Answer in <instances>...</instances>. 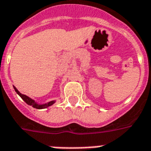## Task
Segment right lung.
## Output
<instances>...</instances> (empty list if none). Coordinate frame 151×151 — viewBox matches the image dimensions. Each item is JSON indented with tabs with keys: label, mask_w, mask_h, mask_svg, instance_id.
Instances as JSON below:
<instances>
[{
	"label": "right lung",
	"mask_w": 151,
	"mask_h": 151,
	"mask_svg": "<svg viewBox=\"0 0 151 151\" xmlns=\"http://www.w3.org/2000/svg\"><path fill=\"white\" fill-rule=\"evenodd\" d=\"M14 88H15V92H17V94H19V96L21 98H22L23 100L26 102V103L28 104V105H30L32 106L33 107L36 108V109H43V108H46L48 107V106H52L53 103H55V101H51V102H49V103H48L47 104H45V105H39V104H37V103H36L35 102H34V100H33L32 99H30V98H29L28 96H25V95L22 94V93H20L19 91L17 90V88L15 87H14Z\"/></svg>",
	"instance_id": "1"
}]
</instances>
